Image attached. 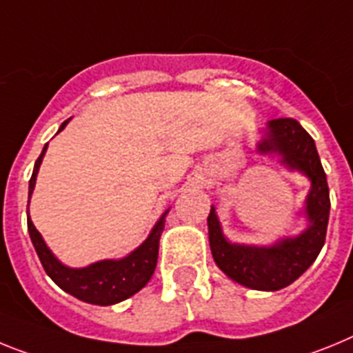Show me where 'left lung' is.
I'll use <instances>...</instances> for the list:
<instances>
[{
	"label": "left lung",
	"instance_id": "obj_1",
	"mask_svg": "<svg viewBox=\"0 0 353 353\" xmlns=\"http://www.w3.org/2000/svg\"><path fill=\"white\" fill-rule=\"evenodd\" d=\"M261 152H279L283 163L296 168L311 179L307 195L309 228L296 238H286L274 247H245L229 243L211 208L208 216L210 245L214 263L236 283L252 290L277 291L290 286L314 263L325 243L329 223L330 197L327 176L311 134L295 119H274L257 145Z\"/></svg>",
	"mask_w": 353,
	"mask_h": 353
}]
</instances>
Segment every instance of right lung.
I'll return each instance as SVG.
<instances>
[{"instance_id": "add662e5", "label": "right lung", "mask_w": 353, "mask_h": 353, "mask_svg": "<svg viewBox=\"0 0 353 353\" xmlns=\"http://www.w3.org/2000/svg\"><path fill=\"white\" fill-rule=\"evenodd\" d=\"M65 124L67 121L60 125L58 131H62ZM46 149H48V143L44 145L41 156L37 158L35 167H33L28 188V204L33 188H35L37 172H39V167H41L42 158L46 154ZM167 213L168 211H165L163 216L158 220V223L149 234V238L130 256L122 257V259H106V261L94 263L87 268H67V266L58 261L57 257L51 254V250L46 247L41 232L37 231L33 222L30 220V214L28 231L46 274L53 279L58 286L72 296H76V299L88 302V304L112 305L130 299L137 291L142 290L154 274L156 263H158L159 238H161V232H163L165 214Z\"/></svg>"}]
</instances>
